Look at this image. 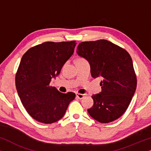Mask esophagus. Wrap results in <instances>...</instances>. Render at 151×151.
Wrapping results in <instances>:
<instances>
[{
  "mask_svg": "<svg viewBox=\"0 0 151 151\" xmlns=\"http://www.w3.org/2000/svg\"><path fill=\"white\" fill-rule=\"evenodd\" d=\"M86 96H87V95H86V94L78 93H76V97H77V98H79V99H82V98H84V97Z\"/></svg>",
  "mask_w": 151,
  "mask_h": 151,
  "instance_id": "1",
  "label": "esophagus"
}]
</instances>
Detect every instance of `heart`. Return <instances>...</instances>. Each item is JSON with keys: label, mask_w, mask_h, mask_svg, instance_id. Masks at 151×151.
Masks as SVG:
<instances>
[{"label": "heart", "mask_w": 151, "mask_h": 151, "mask_svg": "<svg viewBox=\"0 0 151 151\" xmlns=\"http://www.w3.org/2000/svg\"><path fill=\"white\" fill-rule=\"evenodd\" d=\"M84 58H79L77 59V60H76V62H78V61H82V60H84Z\"/></svg>", "instance_id": "obj_1"}]
</instances>
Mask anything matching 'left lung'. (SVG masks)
Returning <instances> with one entry per match:
<instances>
[{
  "label": "left lung",
  "mask_w": 151,
  "mask_h": 151,
  "mask_svg": "<svg viewBox=\"0 0 151 151\" xmlns=\"http://www.w3.org/2000/svg\"><path fill=\"white\" fill-rule=\"evenodd\" d=\"M77 53L87 60L93 78L102 77V91L93 95L88 109L93 118L109 123L121 117L129 107L137 87V77L127 50L106 40L80 42Z\"/></svg>",
  "instance_id": "1"
}]
</instances>
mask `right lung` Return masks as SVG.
<instances>
[{
	"instance_id": "obj_1",
	"label": "right lung",
	"mask_w": 151,
	"mask_h": 151,
	"mask_svg": "<svg viewBox=\"0 0 151 151\" xmlns=\"http://www.w3.org/2000/svg\"><path fill=\"white\" fill-rule=\"evenodd\" d=\"M76 45V40L45 42L22 55L16 74V89L27 112L39 122L58 121L76 98L74 93H63L49 84L73 55Z\"/></svg>"
}]
</instances>
